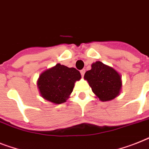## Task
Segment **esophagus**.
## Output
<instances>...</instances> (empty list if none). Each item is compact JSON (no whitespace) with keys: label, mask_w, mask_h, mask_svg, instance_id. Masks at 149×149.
I'll return each instance as SVG.
<instances>
[{"label":"esophagus","mask_w":149,"mask_h":149,"mask_svg":"<svg viewBox=\"0 0 149 149\" xmlns=\"http://www.w3.org/2000/svg\"><path fill=\"white\" fill-rule=\"evenodd\" d=\"M84 74H85V70L82 69L81 71V74L82 77H84Z\"/></svg>","instance_id":"1"}]
</instances>
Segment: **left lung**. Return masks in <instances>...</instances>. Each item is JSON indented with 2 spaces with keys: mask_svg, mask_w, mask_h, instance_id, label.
I'll return each mask as SVG.
<instances>
[{
  "mask_svg": "<svg viewBox=\"0 0 149 149\" xmlns=\"http://www.w3.org/2000/svg\"><path fill=\"white\" fill-rule=\"evenodd\" d=\"M95 94L96 98L103 102L110 101L120 95L122 89V76L109 65L100 61L91 65V69L84 76Z\"/></svg>",
  "mask_w": 149,
  "mask_h": 149,
  "instance_id": "obj_1",
  "label": "left lung"
}]
</instances>
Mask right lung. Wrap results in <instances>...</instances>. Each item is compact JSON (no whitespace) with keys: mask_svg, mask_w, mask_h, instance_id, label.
<instances>
[{"mask_svg":"<svg viewBox=\"0 0 149 149\" xmlns=\"http://www.w3.org/2000/svg\"><path fill=\"white\" fill-rule=\"evenodd\" d=\"M81 78V73L74 68L58 63L40 74L37 87L43 99L52 104H60L70 97L74 83Z\"/></svg>","mask_w":149,"mask_h":149,"instance_id":"obj_1","label":"right lung"}]
</instances>
